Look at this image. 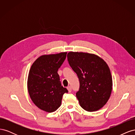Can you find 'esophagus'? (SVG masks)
Returning a JSON list of instances; mask_svg holds the SVG:
<instances>
[{
    "instance_id": "1",
    "label": "esophagus",
    "mask_w": 135,
    "mask_h": 135,
    "mask_svg": "<svg viewBox=\"0 0 135 135\" xmlns=\"http://www.w3.org/2000/svg\"><path fill=\"white\" fill-rule=\"evenodd\" d=\"M67 89H68V91H69V92H71V87H70V86H68V87H67Z\"/></svg>"
}]
</instances>
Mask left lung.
Masks as SVG:
<instances>
[{
	"instance_id": "left-lung-1",
	"label": "left lung",
	"mask_w": 135,
	"mask_h": 135,
	"mask_svg": "<svg viewBox=\"0 0 135 135\" xmlns=\"http://www.w3.org/2000/svg\"><path fill=\"white\" fill-rule=\"evenodd\" d=\"M67 57L79 80L76 96L81 107L89 112L100 109L112 91V76L108 64L100 57L88 53L70 52Z\"/></svg>"
}]
</instances>
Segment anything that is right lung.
<instances>
[{
    "label": "right lung",
    "mask_w": 135,
    "mask_h": 135,
    "mask_svg": "<svg viewBox=\"0 0 135 135\" xmlns=\"http://www.w3.org/2000/svg\"><path fill=\"white\" fill-rule=\"evenodd\" d=\"M66 54L42 55L31 65L27 79L28 92L34 104L43 111H56L61 106L63 95L68 92L61 85L57 73Z\"/></svg>",
    "instance_id": "obj_1"
}]
</instances>
